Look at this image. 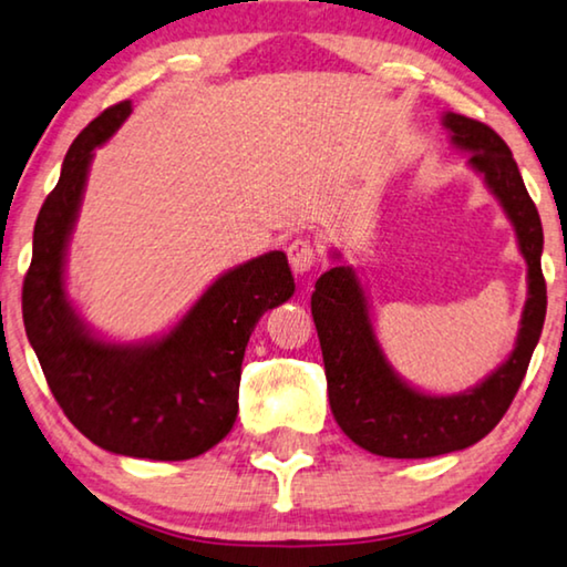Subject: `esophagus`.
I'll return each instance as SVG.
<instances>
[{
  "label": "esophagus",
  "instance_id": "1",
  "mask_svg": "<svg viewBox=\"0 0 567 567\" xmlns=\"http://www.w3.org/2000/svg\"><path fill=\"white\" fill-rule=\"evenodd\" d=\"M316 257H318V249L310 239H295L290 247H287V259H290L292 272L298 277L308 275L310 269L316 267Z\"/></svg>",
  "mask_w": 567,
  "mask_h": 567
}]
</instances>
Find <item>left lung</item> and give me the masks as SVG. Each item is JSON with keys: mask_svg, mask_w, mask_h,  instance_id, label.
I'll list each match as a JSON object with an SVG mask.
<instances>
[{"mask_svg": "<svg viewBox=\"0 0 567 567\" xmlns=\"http://www.w3.org/2000/svg\"><path fill=\"white\" fill-rule=\"evenodd\" d=\"M443 126L453 147L468 152V165L484 177L514 226L527 261V302L514 351L499 369L466 392L427 394L404 382L384 357L357 269L336 265L320 275L310 310L323 351L331 412L353 443L384 458H433L463 451L492 433L527 374L545 323L543 224L512 150L492 126L463 114H443ZM333 259L341 255L333 251Z\"/></svg>", "mask_w": 567, "mask_h": 567, "instance_id": "1", "label": "left lung"}]
</instances>
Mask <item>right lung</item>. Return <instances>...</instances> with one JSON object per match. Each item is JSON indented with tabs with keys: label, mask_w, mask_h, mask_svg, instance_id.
Here are the masks:
<instances>
[{
	"label": "right lung",
	"mask_w": 567,
	"mask_h": 567,
	"mask_svg": "<svg viewBox=\"0 0 567 567\" xmlns=\"http://www.w3.org/2000/svg\"><path fill=\"white\" fill-rule=\"evenodd\" d=\"M130 112L132 101L106 109L68 150L32 234L24 331L50 392L91 443L132 458L188 461L229 435L249 336L267 310L292 298L295 280L285 251H267L218 277L159 338L114 343L91 333L68 300L65 251L94 150Z\"/></svg>",
	"instance_id": "1"
}]
</instances>
